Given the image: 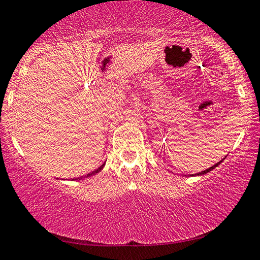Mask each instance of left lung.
I'll return each instance as SVG.
<instances>
[{"label":"left lung","instance_id":"obj_1","mask_svg":"<svg viewBox=\"0 0 260 260\" xmlns=\"http://www.w3.org/2000/svg\"><path fill=\"white\" fill-rule=\"evenodd\" d=\"M225 159V158H224ZM224 159H222V160H224ZM222 160H221V161H222ZM221 161H219V162H217V164H215V165H213V166H212V167H210V168H207V170H205V171H203V172H199V173H197V175H203V174H206V173H208V172H210V171H212V170H213V168H215V167H217L218 165H219V164H220Z\"/></svg>","mask_w":260,"mask_h":260}]
</instances>
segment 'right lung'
I'll return each instance as SVG.
<instances>
[{"instance_id": "add662e5", "label": "right lung", "mask_w": 260, "mask_h": 260, "mask_svg": "<svg viewBox=\"0 0 260 260\" xmlns=\"http://www.w3.org/2000/svg\"><path fill=\"white\" fill-rule=\"evenodd\" d=\"M104 166H105V164H104V165H101L100 167H99L98 170H95V171H93V172H90V173H88V174H87V175H85V177H83V178L90 177V175H94L95 173H99V172H100V171L102 170V168H104ZM76 179H79V180H80V179H82V177H81V178H76ZM76 179H75V180H76Z\"/></svg>"}]
</instances>
